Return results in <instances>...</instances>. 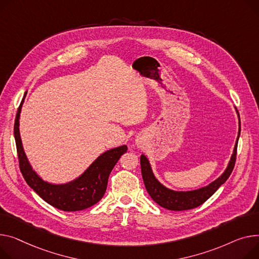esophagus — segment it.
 <instances>
[{
    "mask_svg": "<svg viewBox=\"0 0 259 259\" xmlns=\"http://www.w3.org/2000/svg\"><path fill=\"white\" fill-rule=\"evenodd\" d=\"M139 145H141V144H137V146H139Z\"/></svg>",
    "mask_w": 259,
    "mask_h": 259,
    "instance_id": "esophagus-1",
    "label": "esophagus"
}]
</instances>
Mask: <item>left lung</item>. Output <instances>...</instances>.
<instances>
[{"label": "left lung", "instance_id": "8db88e82", "mask_svg": "<svg viewBox=\"0 0 259 259\" xmlns=\"http://www.w3.org/2000/svg\"><path fill=\"white\" fill-rule=\"evenodd\" d=\"M235 110L238 116V134H237V139L233 149V153L231 155V158L229 160V163L226 169L224 170V173L208 185L203 186L198 189H194V191H186V192H180V191L178 192V191H173V189H169L165 187L163 184H161L157 180V178L154 176L151 164L147 156L144 154L142 155L141 167H142V175H143L146 189L148 194L150 195V197L159 206L168 210H174V211H181V210H188V209L196 208L201 204H203L206 200H208L217 192V189L222 184L226 182V180L231 175L235 164L237 143H238L239 134H240L239 114L236 108Z\"/></svg>", "mask_w": 259, "mask_h": 259}]
</instances>
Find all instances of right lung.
<instances>
[{
  "mask_svg": "<svg viewBox=\"0 0 259 259\" xmlns=\"http://www.w3.org/2000/svg\"><path fill=\"white\" fill-rule=\"evenodd\" d=\"M27 92L17 109L14 122V139L20 168L28 185L47 203L63 211H78L91 207L104 196L109 174L128 148L126 145L107 150L75 180L64 184L45 181L30 164L21 140L20 116Z\"/></svg>",
  "mask_w": 259,
  "mask_h": 259,
  "instance_id": "add662e5",
  "label": "right lung"
}]
</instances>
